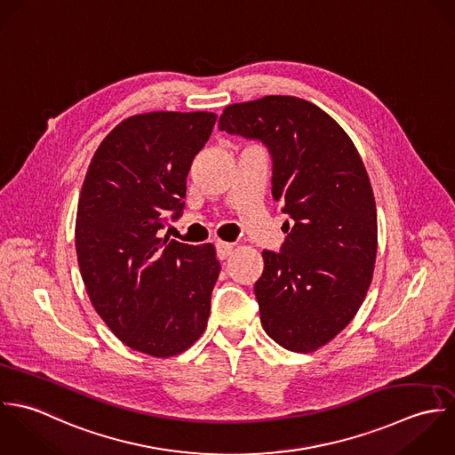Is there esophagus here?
Masks as SVG:
<instances>
[{
    "label": "esophagus",
    "mask_w": 455,
    "mask_h": 455,
    "mask_svg": "<svg viewBox=\"0 0 455 455\" xmlns=\"http://www.w3.org/2000/svg\"><path fill=\"white\" fill-rule=\"evenodd\" d=\"M234 244L232 243H223V241H220V243H216V250H218V257H220V260H225V259H228L232 253H234Z\"/></svg>",
    "instance_id": "1"
}]
</instances>
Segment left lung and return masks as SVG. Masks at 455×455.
<instances>
[{
	"label": "left lung",
	"instance_id": "8db88e82",
	"mask_svg": "<svg viewBox=\"0 0 455 455\" xmlns=\"http://www.w3.org/2000/svg\"><path fill=\"white\" fill-rule=\"evenodd\" d=\"M218 126L273 155V196L293 225L281 253H262L260 322L279 347L315 352L354 320L372 281L378 223L363 158L325 110L297 96L232 103Z\"/></svg>",
	"mask_w": 455,
	"mask_h": 455
}]
</instances>
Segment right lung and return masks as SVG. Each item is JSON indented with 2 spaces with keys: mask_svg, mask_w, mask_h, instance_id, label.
<instances>
[{
  "mask_svg": "<svg viewBox=\"0 0 455 455\" xmlns=\"http://www.w3.org/2000/svg\"><path fill=\"white\" fill-rule=\"evenodd\" d=\"M216 117L130 116L101 140L83 182L76 250L92 307L126 347L151 357L180 355L207 327L216 248L160 230L171 211L181 212L188 171Z\"/></svg>",
  "mask_w": 455,
  "mask_h": 455,
  "instance_id": "right-lung-1",
  "label": "right lung"
}]
</instances>
